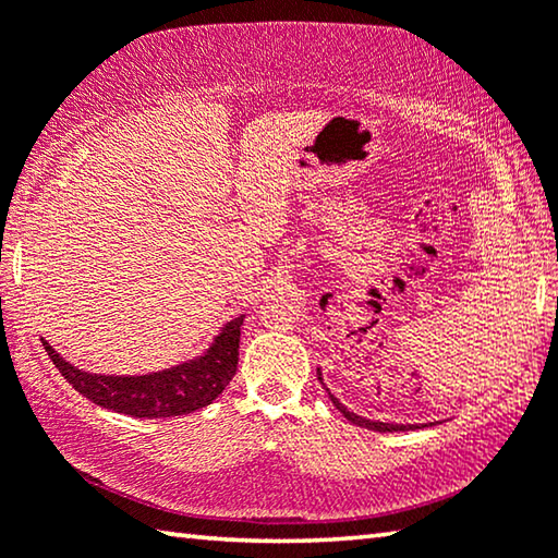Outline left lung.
<instances>
[{"instance_id":"1","label":"left lung","mask_w":558,"mask_h":558,"mask_svg":"<svg viewBox=\"0 0 558 558\" xmlns=\"http://www.w3.org/2000/svg\"><path fill=\"white\" fill-rule=\"evenodd\" d=\"M317 379L323 381V372L317 369ZM327 389V386H325ZM329 393V401L337 405V411L344 415L347 421H352L354 426H362V428H369V430H379V433H396V430H415V428H428L433 423H384V421H372V418H364V415H356L354 411H349L347 405L337 399V396L327 389Z\"/></svg>"}]
</instances>
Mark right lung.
Masks as SVG:
<instances>
[{
    "instance_id": "add662e5",
    "label": "right lung",
    "mask_w": 558,
    "mask_h": 558,
    "mask_svg": "<svg viewBox=\"0 0 558 558\" xmlns=\"http://www.w3.org/2000/svg\"><path fill=\"white\" fill-rule=\"evenodd\" d=\"M243 317L239 315L226 323L202 354L169 369L147 374L83 372L56 352L46 339H41V344L63 379L93 403L135 418H169L199 411L223 393L239 366Z\"/></svg>"
}]
</instances>
